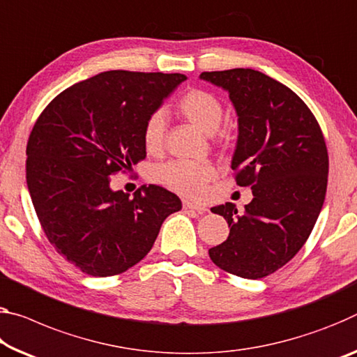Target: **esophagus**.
Returning <instances> with one entry per match:
<instances>
[{
	"label": "esophagus",
	"instance_id": "1",
	"mask_svg": "<svg viewBox=\"0 0 357 357\" xmlns=\"http://www.w3.org/2000/svg\"><path fill=\"white\" fill-rule=\"evenodd\" d=\"M183 208L184 209H194V211H197L199 214H203L206 211V206L199 205V203H194V202H189V200L183 202Z\"/></svg>",
	"mask_w": 357,
	"mask_h": 357
}]
</instances>
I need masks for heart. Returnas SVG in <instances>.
Masks as SVG:
<instances>
[{
  "mask_svg": "<svg viewBox=\"0 0 357 357\" xmlns=\"http://www.w3.org/2000/svg\"><path fill=\"white\" fill-rule=\"evenodd\" d=\"M176 112L203 133H214L222 121L224 107L222 103L206 90L189 89L178 98ZM163 141H165V119L160 112H155L144 123V148L151 154H157L163 148ZM216 168L209 162L174 160L157 167L152 178L155 183L181 195L197 199L205 192L206 184L216 178Z\"/></svg>",
  "mask_w": 357,
  "mask_h": 357,
  "instance_id": "1",
  "label": "heart"
}]
</instances>
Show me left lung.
<instances>
[{
  "label": "left lung",
  "mask_w": 357,
  "mask_h": 357,
  "mask_svg": "<svg viewBox=\"0 0 357 357\" xmlns=\"http://www.w3.org/2000/svg\"><path fill=\"white\" fill-rule=\"evenodd\" d=\"M200 77L229 92L238 116L231 169L254 195L243 213L230 202L211 208L230 234L209 257L231 275L264 278L301 251L319 216L329 173L324 135L303 100L264 73L235 68Z\"/></svg>",
  "instance_id": "obj_1"
}]
</instances>
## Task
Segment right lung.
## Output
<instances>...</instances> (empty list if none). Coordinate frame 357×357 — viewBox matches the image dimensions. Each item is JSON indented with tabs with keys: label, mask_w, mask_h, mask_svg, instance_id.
<instances>
[{
	"label": "right lung",
	"mask_w": 357,
	"mask_h": 357,
	"mask_svg": "<svg viewBox=\"0 0 357 357\" xmlns=\"http://www.w3.org/2000/svg\"><path fill=\"white\" fill-rule=\"evenodd\" d=\"M184 75L105 71L56 95L26 143V184L55 251L82 273L112 276L151 251L183 205L151 184L133 199L111 176L146 158L143 128Z\"/></svg>",
	"instance_id": "add662e5"
}]
</instances>
